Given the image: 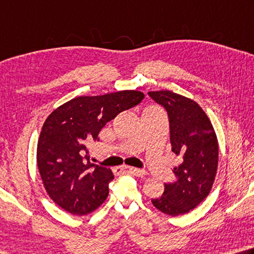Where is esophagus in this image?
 <instances>
[{
  "instance_id": "1",
  "label": "esophagus",
  "mask_w": 254,
  "mask_h": 254,
  "mask_svg": "<svg viewBox=\"0 0 254 254\" xmlns=\"http://www.w3.org/2000/svg\"><path fill=\"white\" fill-rule=\"evenodd\" d=\"M115 173H123V172H128L133 175H135V177H144L146 174V172L144 170H141V169H136V168H131V167H123V168H117L114 170Z\"/></svg>"
}]
</instances>
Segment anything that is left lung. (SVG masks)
Wrapping results in <instances>:
<instances>
[{
	"label": "left lung",
	"instance_id": "8db88e82",
	"mask_svg": "<svg viewBox=\"0 0 254 254\" xmlns=\"http://www.w3.org/2000/svg\"><path fill=\"white\" fill-rule=\"evenodd\" d=\"M149 96L167 110L172 151L181 159L173 169L177 180L164 184L152 203L163 213L186 214L199 205L213 186L219 144L207 115L195 101L171 91H151Z\"/></svg>",
	"mask_w": 254,
	"mask_h": 254
}]
</instances>
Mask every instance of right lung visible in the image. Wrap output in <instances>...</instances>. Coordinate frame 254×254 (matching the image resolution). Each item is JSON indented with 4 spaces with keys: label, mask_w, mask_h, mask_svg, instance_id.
<instances>
[{
    "label": "right lung",
    "mask_w": 254,
    "mask_h": 254,
    "mask_svg": "<svg viewBox=\"0 0 254 254\" xmlns=\"http://www.w3.org/2000/svg\"><path fill=\"white\" fill-rule=\"evenodd\" d=\"M144 98L126 90L96 96H77L51 113L42 127L36 162L45 190L68 213L85 215L107 200L111 169L90 162L86 144L99 141L108 122Z\"/></svg>",
    "instance_id": "obj_1"
}]
</instances>
